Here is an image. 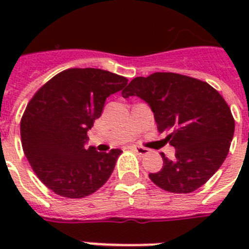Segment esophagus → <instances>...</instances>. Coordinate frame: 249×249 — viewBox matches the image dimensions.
<instances>
[{"label":"esophagus","mask_w":249,"mask_h":249,"mask_svg":"<svg viewBox=\"0 0 249 249\" xmlns=\"http://www.w3.org/2000/svg\"><path fill=\"white\" fill-rule=\"evenodd\" d=\"M133 150L137 152V154H140V155H147L148 152H150V150L146 147H140V146H134L133 147Z\"/></svg>","instance_id":"34e87169"}]
</instances>
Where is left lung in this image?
<instances>
[{"label":"left lung","mask_w":249,"mask_h":249,"mask_svg":"<svg viewBox=\"0 0 249 249\" xmlns=\"http://www.w3.org/2000/svg\"><path fill=\"white\" fill-rule=\"evenodd\" d=\"M123 97L137 95L154 112L158 130L176 148L169 160L161 154L163 168L150 173L160 189L193 193L203 186L226 159L235 123L230 107L209 84L189 76L156 72L136 77Z\"/></svg>","instance_id":"8db88e82"}]
</instances>
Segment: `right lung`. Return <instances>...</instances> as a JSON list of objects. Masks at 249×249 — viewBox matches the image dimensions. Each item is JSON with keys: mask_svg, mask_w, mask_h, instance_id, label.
<instances>
[{"mask_svg": "<svg viewBox=\"0 0 249 249\" xmlns=\"http://www.w3.org/2000/svg\"><path fill=\"white\" fill-rule=\"evenodd\" d=\"M128 80L98 68H71L38 89L20 121L21 146L40 181L56 195L79 199L101 189L123 151L85 147L106 99Z\"/></svg>", "mask_w": 249, "mask_h": 249, "instance_id": "obj_1", "label": "right lung"}]
</instances>
